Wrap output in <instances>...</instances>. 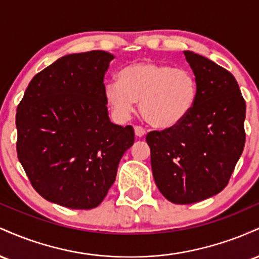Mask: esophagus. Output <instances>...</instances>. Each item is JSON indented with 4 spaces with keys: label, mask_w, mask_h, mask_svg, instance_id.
Segmentation results:
<instances>
[{
    "label": "esophagus",
    "mask_w": 259,
    "mask_h": 259,
    "mask_svg": "<svg viewBox=\"0 0 259 259\" xmlns=\"http://www.w3.org/2000/svg\"><path fill=\"white\" fill-rule=\"evenodd\" d=\"M134 130H135V135L138 136V138H142V136H145V134H146V130H145L142 126H139V125L134 127Z\"/></svg>",
    "instance_id": "obj_1"
}]
</instances>
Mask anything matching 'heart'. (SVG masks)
Listing matches in <instances>:
<instances>
[{
	"instance_id": "b5f03b06",
	"label": "heart",
	"mask_w": 259,
	"mask_h": 259,
	"mask_svg": "<svg viewBox=\"0 0 259 259\" xmlns=\"http://www.w3.org/2000/svg\"><path fill=\"white\" fill-rule=\"evenodd\" d=\"M197 96L194 72L152 61L126 65L118 73V81L105 85L106 101L118 119H129L140 101L142 117L159 129L183 123L194 111Z\"/></svg>"
}]
</instances>
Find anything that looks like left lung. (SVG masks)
<instances>
[{
    "instance_id": "obj_1",
    "label": "left lung",
    "mask_w": 259,
    "mask_h": 259,
    "mask_svg": "<svg viewBox=\"0 0 259 259\" xmlns=\"http://www.w3.org/2000/svg\"><path fill=\"white\" fill-rule=\"evenodd\" d=\"M184 55L198 82L194 111L178 126L146 136L156 185L177 204L219 194L246 140V103L233 74L197 53Z\"/></svg>"
}]
</instances>
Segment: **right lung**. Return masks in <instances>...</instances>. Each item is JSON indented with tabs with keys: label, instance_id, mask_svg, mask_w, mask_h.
I'll return each instance as SVG.
<instances>
[{
	"label": "right lung",
	"instance_id": "1",
	"mask_svg": "<svg viewBox=\"0 0 259 259\" xmlns=\"http://www.w3.org/2000/svg\"><path fill=\"white\" fill-rule=\"evenodd\" d=\"M114 56L72 53L37 73L17 109V153L45 200L91 209L106 197L133 126L109 120L103 78Z\"/></svg>",
	"mask_w": 259,
	"mask_h": 259
}]
</instances>
